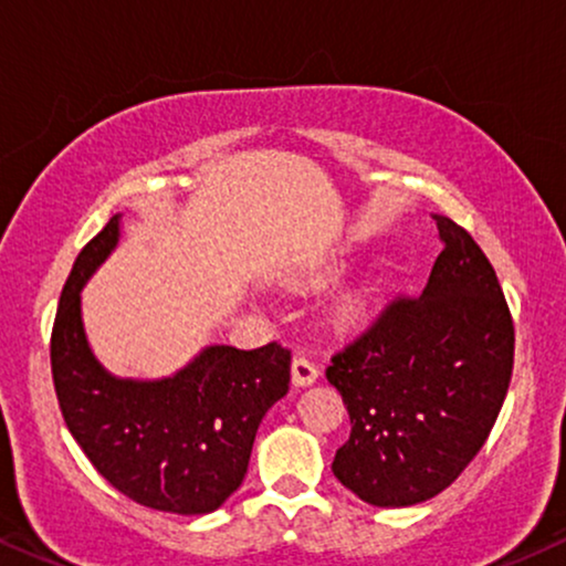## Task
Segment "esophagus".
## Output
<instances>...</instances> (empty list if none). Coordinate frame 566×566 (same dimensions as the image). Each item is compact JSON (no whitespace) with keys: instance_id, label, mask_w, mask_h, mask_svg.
Returning <instances> with one entry per match:
<instances>
[{"instance_id":"obj_1","label":"esophagus","mask_w":566,"mask_h":566,"mask_svg":"<svg viewBox=\"0 0 566 566\" xmlns=\"http://www.w3.org/2000/svg\"><path fill=\"white\" fill-rule=\"evenodd\" d=\"M318 366L313 360H307V357H295V360H292V384L295 386H300V389H303V386H311V384H316V378H318Z\"/></svg>"}]
</instances>
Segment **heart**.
<instances>
[{"label":"heart","instance_id":"b5f03b06","mask_svg":"<svg viewBox=\"0 0 566 566\" xmlns=\"http://www.w3.org/2000/svg\"><path fill=\"white\" fill-rule=\"evenodd\" d=\"M363 313H366V297H363V292H347L334 307V318L339 324H355Z\"/></svg>","mask_w":566,"mask_h":566}]
</instances>
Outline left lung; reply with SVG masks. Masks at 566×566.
Instances as JSON below:
<instances>
[{"label":"left lung","instance_id":"8db88e82","mask_svg":"<svg viewBox=\"0 0 566 566\" xmlns=\"http://www.w3.org/2000/svg\"><path fill=\"white\" fill-rule=\"evenodd\" d=\"M420 297H397L332 357L347 405L339 483L374 506H412L452 485L489 439L514 363V326L496 271L452 219Z\"/></svg>","mask_w":566,"mask_h":566}]
</instances>
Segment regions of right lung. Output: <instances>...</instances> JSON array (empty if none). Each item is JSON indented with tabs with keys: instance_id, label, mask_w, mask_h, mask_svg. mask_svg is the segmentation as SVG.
Returning <instances> with one entry per match:
<instances>
[{
	"instance_id": "right-lung-1",
	"label": "right lung",
	"mask_w": 566,
	"mask_h": 566,
	"mask_svg": "<svg viewBox=\"0 0 566 566\" xmlns=\"http://www.w3.org/2000/svg\"><path fill=\"white\" fill-rule=\"evenodd\" d=\"M119 221L81 250L52 328V376L73 439L119 493L171 514L219 510L248 473L255 431L290 389V349L211 345L159 381L117 378L85 339L81 290L119 242Z\"/></svg>"
}]
</instances>
